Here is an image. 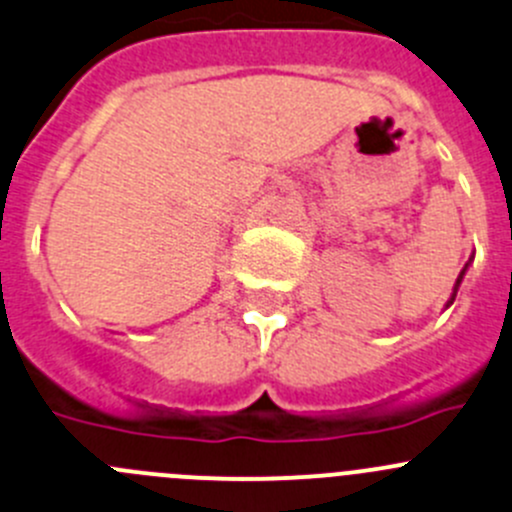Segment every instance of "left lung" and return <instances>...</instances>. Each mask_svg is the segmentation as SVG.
<instances>
[{
	"instance_id": "8db88e82",
	"label": "left lung",
	"mask_w": 512,
	"mask_h": 512,
	"mask_svg": "<svg viewBox=\"0 0 512 512\" xmlns=\"http://www.w3.org/2000/svg\"><path fill=\"white\" fill-rule=\"evenodd\" d=\"M463 275H465V270H463V272H460L458 282H455V290H453V297H450V302H453V300H455V295H458V287H460V280H463ZM450 302H448V305H450Z\"/></svg>"
}]
</instances>
